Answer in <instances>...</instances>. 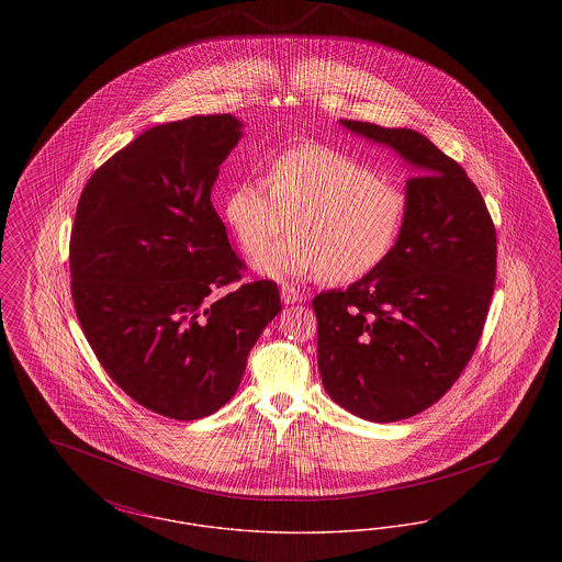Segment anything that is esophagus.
<instances>
[{"mask_svg": "<svg viewBox=\"0 0 562 562\" xmlns=\"http://www.w3.org/2000/svg\"><path fill=\"white\" fill-rule=\"evenodd\" d=\"M280 294H282V301L286 305H293V303L303 301V293H299V289H294L293 284H289V282L280 286Z\"/></svg>", "mask_w": 562, "mask_h": 562, "instance_id": "1", "label": "esophagus"}]
</instances>
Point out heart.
Wrapping results in <instances>:
<instances>
[{"mask_svg": "<svg viewBox=\"0 0 562 562\" xmlns=\"http://www.w3.org/2000/svg\"><path fill=\"white\" fill-rule=\"evenodd\" d=\"M223 216L246 255L261 252L291 218L293 236L255 263L276 278L322 276L335 284L367 278L401 238L406 195L390 177L321 143L294 145L268 164L266 183L227 191Z\"/></svg>", "mask_w": 562, "mask_h": 562, "instance_id": "heart-1", "label": "heart"}]
</instances>
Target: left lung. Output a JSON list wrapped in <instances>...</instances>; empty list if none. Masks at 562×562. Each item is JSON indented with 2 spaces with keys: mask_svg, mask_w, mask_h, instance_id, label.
Returning <instances> with one entry per match:
<instances>
[{
  "mask_svg": "<svg viewBox=\"0 0 562 562\" xmlns=\"http://www.w3.org/2000/svg\"><path fill=\"white\" fill-rule=\"evenodd\" d=\"M341 124L422 170L406 181L401 238L383 266L312 301L324 390L392 424L440 401L468 367L495 291L497 234L479 188L424 134Z\"/></svg>",
  "mask_w": 562,
  "mask_h": 562,
  "instance_id": "left-lung-1",
  "label": "left lung"
}]
</instances>
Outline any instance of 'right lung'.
Segmentation results:
<instances>
[{
  "label": "right lung",
  "instance_id": "right-lung-1",
  "mask_svg": "<svg viewBox=\"0 0 562 562\" xmlns=\"http://www.w3.org/2000/svg\"><path fill=\"white\" fill-rule=\"evenodd\" d=\"M240 128L229 113L149 128L94 170L76 211L69 269L81 330L109 376L168 419H200L229 401L282 310L276 282L241 280L246 263L211 202Z\"/></svg>",
  "mask_w": 562,
  "mask_h": 562
}]
</instances>
